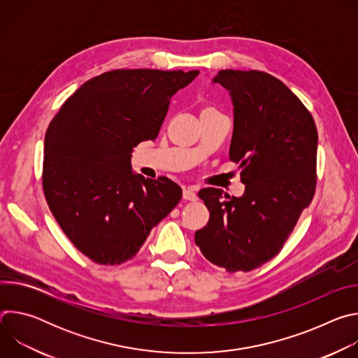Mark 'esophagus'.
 Instances as JSON below:
<instances>
[{
	"label": "esophagus",
	"instance_id": "1",
	"mask_svg": "<svg viewBox=\"0 0 358 358\" xmlns=\"http://www.w3.org/2000/svg\"><path fill=\"white\" fill-rule=\"evenodd\" d=\"M182 198L187 199V201H195L198 196H196V192H195V188L194 187H187L184 188L182 191Z\"/></svg>",
	"mask_w": 358,
	"mask_h": 358
}]
</instances>
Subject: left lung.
Segmentation results:
<instances>
[{
    "label": "left lung",
    "instance_id": "8db88e82",
    "mask_svg": "<svg viewBox=\"0 0 358 358\" xmlns=\"http://www.w3.org/2000/svg\"><path fill=\"white\" fill-rule=\"evenodd\" d=\"M229 92L242 196L203 188L210 211L195 243L211 264L249 272L271 261L292 234L316 188L317 129L310 112L279 79L259 71L224 69L213 79Z\"/></svg>",
    "mask_w": 358,
    "mask_h": 358
}]
</instances>
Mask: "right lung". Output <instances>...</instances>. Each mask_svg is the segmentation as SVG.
I'll list each match as a JSON object with an SVG mask.
<instances>
[{
	"mask_svg": "<svg viewBox=\"0 0 358 358\" xmlns=\"http://www.w3.org/2000/svg\"><path fill=\"white\" fill-rule=\"evenodd\" d=\"M199 71L117 69L85 82L45 134L42 185L62 231L93 262L120 265L181 199L166 177L131 170V151L155 140L170 99Z\"/></svg>",
	"mask_w": 358,
	"mask_h": 358,
	"instance_id": "obj_1",
	"label": "right lung"
}]
</instances>
